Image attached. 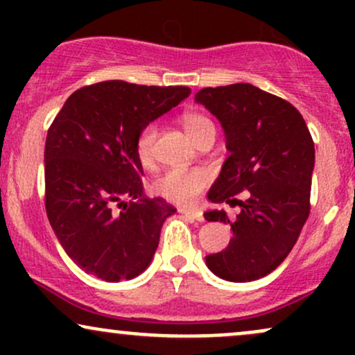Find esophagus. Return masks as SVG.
I'll return each mask as SVG.
<instances>
[{
    "label": "esophagus",
    "instance_id": "34e87169",
    "mask_svg": "<svg viewBox=\"0 0 355 355\" xmlns=\"http://www.w3.org/2000/svg\"><path fill=\"white\" fill-rule=\"evenodd\" d=\"M180 214L185 215V217L191 218V220H203L202 211L197 210V209H180Z\"/></svg>",
    "mask_w": 355,
    "mask_h": 355
}]
</instances>
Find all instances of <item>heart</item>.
Masks as SVG:
<instances>
[{
  "label": "heart",
  "mask_w": 355,
  "mask_h": 355,
  "mask_svg": "<svg viewBox=\"0 0 355 355\" xmlns=\"http://www.w3.org/2000/svg\"><path fill=\"white\" fill-rule=\"evenodd\" d=\"M183 126L195 144L200 141L209 132H215V126L209 116L202 113H185L182 118ZM158 128L155 123H148L141 128L137 138V155L144 165H150L153 162L155 141H157ZM210 183V173L203 168L183 170L172 168L166 170L164 175L157 178L153 183L155 193L166 200L175 203H189L200 195V191Z\"/></svg>",
  "instance_id": "heart-1"
}]
</instances>
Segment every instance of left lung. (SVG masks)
<instances>
[{"label": "left lung", "mask_w": 355, "mask_h": 355, "mask_svg": "<svg viewBox=\"0 0 355 355\" xmlns=\"http://www.w3.org/2000/svg\"><path fill=\"white\" fill-rule=\"evenodd\" d=\"M195 101L218 118L230 152L209 200L242 207L234 222L223 210L205 214L234 232L225 250L207 255V266L220 279L250 282L284 262L307 222L313 140L294 105L250 83L202 88ZM242 191H249L245 202L233 198Z\"/></svg>", "instance_id": "obj_1"}]
</instances>
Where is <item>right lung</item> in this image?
<instances>
[{
    "instance_id": "add662e5",
    "label": "right lung",
    "mask_w": 355,
    "mask_h": 355,
    "mask_svg": "<svg viewBox=\"0 0 355 355\" xmlns=\"http://www.w3.org/2000/svg\"><path fill=\"white\" fill-rule=\"evenodd\" d=\"M189 95V87L101 81L71 93L53 120L44 207L61 247L87 274L120 282L152 262L162 225L177 209L144 193L137 138Z\"/></svg>"
}]
</instances>
